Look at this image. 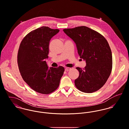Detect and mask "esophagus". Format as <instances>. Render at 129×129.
Wrapping results in <instances>:
<instances>
[{"instance_id":"esophagus-1","label":"esophagus","mask_w":129,"mask_h":129,"mask_svg":"<svg viewBox=\"0 0 129 129\" xmlns=\"http://www.w3.org/2000/svg\"><path fill=\"white\" fill-rule=\"evenodd\" d=\"M70 70H71V68H65V70L66 71H68Z\"/></svg>"}]
</instances>
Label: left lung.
Listing matches in <instances>:
<instances>
[{"label": "left lung", "instance_id": "1", "mask_svg": "<svg viewBox=\"0 0 129 129\" xmlns=\"http://www.w3.org/2000/svg\"><path fill=\"white\" fill-rule=\"evenodd\" d=\"M75 43L78 53L85 60L86 66L77 67L79 76L75 80L78 90L93 93L102 88L109 77L112 69V54L105 38L86 26L63 29Z\"/></svg>", "mask_w": 129, "mask_h": 129}]
</instances>
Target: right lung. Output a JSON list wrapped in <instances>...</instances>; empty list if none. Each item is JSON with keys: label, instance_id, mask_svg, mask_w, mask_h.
I'll return each mask as SVG.
<instances>
[{"label": "right lung", "instance_id": "add662e5", "mask_svg": "<svg viewBox=\"0 0 129 129\" xmlns=\"http://www.w3.org/2000/svg\"><path fill=\"white\" fill-rule=\"evenodd\" d=\"M59 31L42 26L34 30L23 39L17 54V63L23 80L35 91L49 94L59 86L64 68L48 67L49 42Z\"/></svg>", "mask_w": 129, "mask_h": 129}]
</instances>
